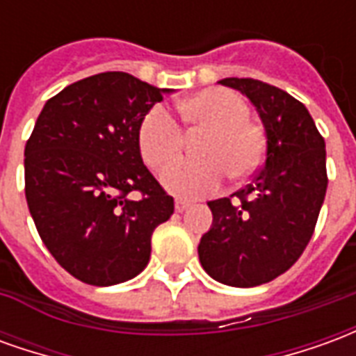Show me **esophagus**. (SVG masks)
I'll return each mask as SVG.
<instances>
[{"mask_svg": "<svg viewBox=\"0 0 356 356\" xmlns=\"http://www.w3.org/2000/svg\"><path fill=\"white\" fill-rule=\"evenodd\" d=\"M188 208H191V202L188 200H183V198L175 200V209H177L179 213H183V211H186Z\"/></svg>", "mask_w": 356, "mask_h": 356, "instance_id": "obj_1", "label": "esophagus"}]
</instances>
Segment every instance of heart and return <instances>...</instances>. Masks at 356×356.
Wrapping results in <instances>:
<instances>
[{"mask_svg":"<svg viewBox=\"0 0 356 356\" xmlns=\"http://www.w3.org/2000/svg\"><path fill=\"white\" fill-rule=\"evenodd\" d=\"M183 122L194 131H208L198 154L202 160L171 165L162 175L163 186L183 198L213 193L227 173L246 179L261 168L267 140L259 124L250 120L246 99L227 88H208L177 102ZM137 143L150 170L160 171L181 158L183 129L162 106H152L140 120Z\"/></svg>","mask_w":356,"mask_h":356,"instance_id":"heart-1","label":"heart"}]
</instances>
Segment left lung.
Here are the masks:
<instances>
[{
	"label": "left lung",
	"instance_id": "obj_1",
	"mask_svg": "<svg viewBox=\"0 0 356 356\" xmlns=\"http://www.w3.org/2000/svg\"><path fill=\"white\" fill-rule=\"evenodd\" d=\"M263 120L267 150L254 181L208 202L213 225L198 244L204 270L217 282L252 288L298 261L313 236L326 196V145L303 102L252 78H225Z\"/></svg>",
	"mask_w": 356,
	"mask_h": 356
}]
</instances>
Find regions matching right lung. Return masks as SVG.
<instances>
[{
  "label": "right lung",
  "mask_w": 356,
  "mask_h": 356,
  "mask_svg": "<svg viewBox=\"0 0 356 356\" xmlns=\"http://www.w3.org/2000/svg\"><path fill=\"white\" fill-rule=\"evenodd\" d=\"M168 89L102 72L45 102L24 148V193L43 244L91 286L137 276L173 198L140 158V120ZM137 192L139 199H131Z\"/></svg>",
  "instance_id": "add662e5"
}]
</instances>
